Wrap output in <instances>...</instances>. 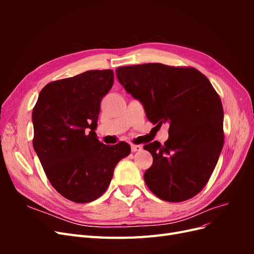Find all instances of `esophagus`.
<instances>
[{"instance_id":"esophagus-1","label":"esophagus","mask_w":254,"mask_h":254,"mask_svg":"<svg viewBox=\"0 0 254 254\" xmlns=\"http://www.w3.org/2000/svg\"><path fill=\"white\" fill-rule=\"evenodd\" d=\"M143 149V147L141 145H134V144H131V151L132 152H135V151H141Z\"/></svg>"}]
</instances>
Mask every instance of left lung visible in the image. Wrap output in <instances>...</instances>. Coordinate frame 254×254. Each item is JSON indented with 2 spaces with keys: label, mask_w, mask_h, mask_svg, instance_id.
Returning <instances> with one entry per match:
<instances>
[{
  "label": "left lung",
  "mask_w": 254,
  "mask_h": 254,
  "mask_svg": "<svg viewBox=\"0 0 254 254\" xmlns=\"http://www.w3.org/2000/svg\"><path fill=\"white\" fill-rule=\"evenodd\" d=\"M115 72L152 124H170L164 145H144L153 159L144 174L146 186L170 202L196 196L209 181L224 146V109L217 92L190 66L144 64Z\"/></svg>",
  "instance_id": "obj_1"
}]
</instances>
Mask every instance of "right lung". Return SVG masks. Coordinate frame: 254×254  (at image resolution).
I'll return each instance as SVG.
<instances>
[{
	"instance_id": "obj_1",
	"label": "right lung",
	"mask_w": 254,
	"mask_h": 254,
	"mask_svg": "<svg viewBox=\"0 0 254 254\" xmlns=\"http://www.w3.org/2000/svg\"><path fill=\"white\" fill-rule=\"evenodd\" d=\"M112 86V70L87 71L48 83L33 109L34 149L53 188L71 201L101 197L115 165L131 151L126 142L105 145L94 131Z\"/></svg>"
}]
</instances>
